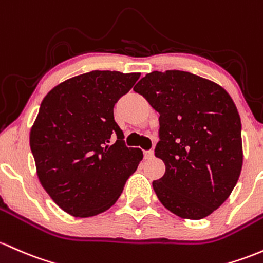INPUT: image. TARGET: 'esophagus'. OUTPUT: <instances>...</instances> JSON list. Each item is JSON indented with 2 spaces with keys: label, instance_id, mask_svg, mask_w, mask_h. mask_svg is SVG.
<instances>
[{
  "label": "esophagus",
  "instance_id": "34e87169",
  "mask_svg": "<svg viewBox=\"0 0 263 263\" xmlns=\"http://www.w3.org/2000/svg\"><path fill=\"white\" fill-rule=\"evenodd\" d=\"M143 155H145V160H151V158H154L155 152L152 149H148V151L143 152Z\"/></svg>",
  "mask_w": 263,
  "mask_h": 263
}]
</instances>
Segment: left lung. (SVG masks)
<instances>
[{
    "instance_id": "8db88e82",
    "label": "left lung",
    "mask_w": 263,
    "mask_h": 263,
    "mask_svg": "<svg viewBox=\"0 0 263 263\" xmlns=\"http://www.w3.org/2000/svg\"><path fill=\"white\" fill-rule=\"evenodd\" d=\"M134 91L160 114L155 155L166 172L152 182L158 200L182 218L207 217L229 198L241 174L235 102L217 83L178 70L147 73Z\"/></svg>"
}]
</instances>
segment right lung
I'll return each instance as SVG.
<instances>
[{"label": "right lung", "instance_id": "obj_1", "mask_svg": "<svg viewBox=\"0 0 263 263\" xmlns=\"http://www.w3.org/2000/svg\"><path fill=\"white\" fill-rule=\"evenodd\" d=\"M141 73L91 71L60 83L42 101L30 134L37 176L65 212L108 210L143 158L127 147L114 107ZM116 137L111 143L110 138Z\"/></svg>", "mask_w": 263, "mask_h": 263}]
</instances>
